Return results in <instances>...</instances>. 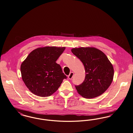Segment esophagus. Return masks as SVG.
I'll list each match as a JSON object with an SVG mask.
<instances>
[{"mask_svg": "<svg viewBox=\"0 0 133 133\" xmlns=\"http://www.w3.org/2000/svg\"><path fill=\"white\" fill-rule=\"evenodd\" d=\"M74 73L73 72H71V73H70L69 76H68V78H69V79H70V80L72 79V78H73V76H74Z\"/></svg>", "mask_w": 133, "mask_h": 133, "instance_id": "1", "label": "esophagus"}]
</instances>
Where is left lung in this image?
I'll return each mask as SVG.
<instances>
[{
    "instance_id": "left-lung-1",
    "label": "left lung",
    "mask_w": 133,
    "mask_h": 133,
    "mask_svg": "<svg viewBox=\"0 0 133 133\" xmlns=\"http://www.w3.org/2000/svg\"><path fill=\"white\" fill-rule=\"evenodd\" d=\"M72 52L84 64L85 81L76 85L77 92L85 98L101 96L111 84L114 76L113 65L106 55L94 47L73 48Z\"/></svg>"
}]
</instances>
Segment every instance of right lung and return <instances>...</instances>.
I'll use <instances>...</instances> for the list:
<instances>
[{"instance_id":"obj_1","label":"right lung","mask_w":133,"mask_h":133,"mask_svg":"<svg viewBox=\"0 0 133 133\" xmlns=\"http://www.w3.org/2000/svg\"><path fill=\"white\" fill-rule=\"evenodd\" d=\"M65 49L48 46L37 48L22 63V79L32 94L41 97L51 96L67 78L56 63Z\"/></svg>"}]
</instances>
